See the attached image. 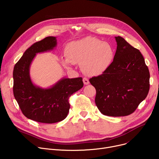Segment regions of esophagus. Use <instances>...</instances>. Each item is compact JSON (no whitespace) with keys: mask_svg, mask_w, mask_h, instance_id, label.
Here are the masks:
<instances>
[{"mask_svg":"<svg viewBox=\"0 0 159 159\" xmlns=\"http://www.w3.org/2000/svg\"><path fill=\"white\" fill-rule=\"evenodd\" d=\"M83 82H84V84L88 85V84H89V80H88V78H86V77H84V78H83Z\"/></svg>","mask_w":159,"mask_h":159,"instance_id":"obj_1","label":"esophagus"}]
</instances>
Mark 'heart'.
I'll list each match as a JSON object with an SVG mask.
<instances>
[{"instance_id":"heart-1","label":"heart","mask_w":159,"mask_h":159,"mask_svg":"<svg viewBox=\"0 0 159 159\" xmlns=\"http://www.w3.org/2000/svg\"><path fill=\"white\" fill-rule=\"evenodd\" d=\"M67 58L62 64L68 67L70 63L81 64L83 72L88 75H98L109 68L114 59V50L108 43L96 38L87 37L72 41L65 48Z\"/></svg>"}]
</instances>
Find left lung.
I'll return each instance as SVG.
<instances>
[{
	"mask_svg": "<svg viewBox=\"0 0 159 159\" xmlns=\"http://www.w3.org/2000/svg\"><path fill=\"white\" fill-rule=\"evenodd\" d=\"M116 53L109 68L89 79L96 89L95 102L103 115L127 116L134 112L149 90V72L139 49L115 37Z\"/></svg>",
	"mask_w": 159,
	"mask_h": 159,
	"instance_id": "obj_1",
	"label": "left lung"
}]
</instances>
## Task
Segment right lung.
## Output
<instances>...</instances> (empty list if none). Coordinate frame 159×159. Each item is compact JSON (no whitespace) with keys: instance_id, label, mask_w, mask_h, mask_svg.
I'll return each instance as SVG.
<instances>
[{"instance_id":"right-lung-1","label":"right lung","mask_w":159,"mask_h":159,"mask_svg":"<svg viewBox=\"0 0 159 159\" xmlns=\"http://www.w3.org/2000/svg\"><path fill=\"white\" fill-rule=\"evenodd\" d=\"M57 45L55 37H47L26 50L14 66L13 95L25 116L34 121L53 124L63 120L68 115L71 95L80 89L82 77L64 78L50 88L43 89L33 84L30 66L36 53L53 49Z\"/></svg>"}]
</instances>
